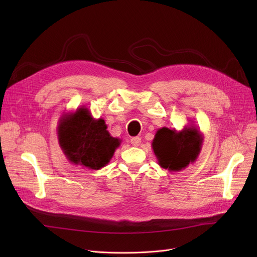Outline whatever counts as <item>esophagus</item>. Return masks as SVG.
<instances>
[{"label":"esophagus","instance_id":"obj_1","mask_svg":"<svg viewBox=\"0 0 257 257\" xmlns=\"http://www.w3.org/2000/svg\"><path fill=\"white\" fill-rule=\"evenodd\" d=\"M141 143H142L141 138H132V139H131V144H132V146H134V147H139V146L141 145Z\"/></svg>","mask_w":257,"mask_h":257}]
</instances>
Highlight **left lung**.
Wrapping results in <instances>:
<instances>
[{"label":"left lung","instance_id":"1","mask_svg":"<svg viewBox=\"0 0 257 257\" xmlns=\"http://www.w3.org/2000/svg\"><path fill=\"white\" fill-rule=\"evenodd\" d=\"M204 137L194 124L182 130L163 127L157 130L152 149L160 168L170 172H179L197 160Z\"/></svg>","mask_w":257,"mask_h":257}]
</instances>
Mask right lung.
Returning <instances> with one entry per match:
<instances>
[{
    "label": "right lung",
    "instance_id": "add662e5",
    "mask_svg": "<svg viewBox=\"0 0 257 257\" xmlns=\"http://www.w3.org/2000/svg\"><path fill=\"white\" fill-rule=\"evenodd\" d=\"M57 137L67 160L89 170L107 166L120 145V140L108 132L105 120L93 118L85 106L60 116Z\"/></svg>",
    "mask_w": 257,
    "mask_h": 257
}]
</instances>
